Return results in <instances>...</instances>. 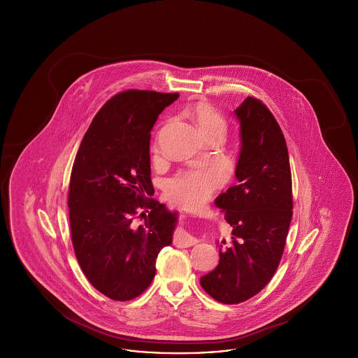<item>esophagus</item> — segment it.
Returning <instances> with one entry per match:
<instances>
[{
  "label": "esophagus",
  "mask_w": 358,
  "mask_h": 358,
  "mask_svg": "<svg viewBox=\"0 0 358 358\" xmlns=\"http://www.w3.org/2000/svg\"><path fill=\"white\" fill-rule=\"evenodd\" d=\"M197 243V238H192L184 229L178 231L174 236V244L178 247H190Z\"/></svg>",
  "instance_id": "34e87169"
}]
</instances>
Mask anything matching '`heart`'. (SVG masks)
Returning a JSON list of instances; mask_svg holds the SVG:
<instances>
[{
    "label": "heart",
    "instance_id": "b5f03b06",
    "mask_svg": "<svg viewBox=\"0 0 358 358\" xmlns=\"http://www.w3.org/2000/svg\"><path fill=\"white\" fill-rule=\"evenodd\" d=\"M192 115L205 136L227 130V122L222 114L209 103L197 102L192 107ZM224 180L217 168L185 171L174 177L168 185L171 203L184 208H199L206 203L220 187Z\"/></svg>",
    "mask_w": 358,
    "mask_h": 358
}]
</instances>
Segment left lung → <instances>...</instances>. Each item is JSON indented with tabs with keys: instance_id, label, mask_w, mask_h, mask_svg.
Masks as SVG:
<instances>
[{
	"instance_id": "left-lung-1",
	"label": "left lung",
	"mask_w": 358,
	"mask_h": 358,
	"mask_svg": "<svg viewBox=\"0 0 358 358\" xmlns=\"http://www.w3.org/2000/svg\"><path fill=\"white\" fill-rule=\"evenodd\" d=\"M235 115L241 138L238 185L215 200L234 228L232 238L228 245L222 240L217 267L200 279L213 299L227 305L244 302L267 286L280 263L292 217L289 152L278 122L252 96Z\"/></svg>"
}]
</instances>
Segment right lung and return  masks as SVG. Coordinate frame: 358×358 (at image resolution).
Wrapping results in <instances>:
<instances>
[{"label":"right lung","mask_w":358,"mask_h":358,"mask_svg":"<svg viewBox=\"0 0 358 358\" xmlns=\"http://www.w3.org/2000/svg\"><path fill=\"white\" fill-rule=\"evenodd\" d=\"M180 95L127 90L104 103L76 154L69 180L71 238L90 283L113 301L148 289L177 212L149 196L150 131ZM141 222L138 223L137 220Z\"/></svg>","instance_id":"add662e5"}]
</instances>
